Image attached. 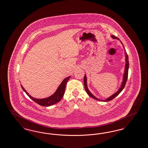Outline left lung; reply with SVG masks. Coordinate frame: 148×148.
I'll list each match as a JSON object with an SVG mask.
<instances>
[{"label":"left lung","mask_w":148,"mask_h":148,"mask_svg":"<svg viewBox=\"0 0 148 148\" xmlns=\"http://www.w3.org/2000/svg\"><path fill=\"white\" fill-rule=\"evenodd\" d=\"M111 37H112L113 38H114V39H117V40H119L118 38H117V37H116L115 36L113 35ZM122 44L123 45V43H122ZM123 47H124V46H123ZM124 49H125V48H124ZM125 63H126V64H125V71H124V76H123V82L122 83L121 86V88H119V89L118 90V91H117L115 94H114L112 95L111 96H110V97H108V99H107L106 100H101L100 99H97V97H96L95 96H94V95H92V94L90 92L89 89L88 88V86H87V80H86V75H85V76H84V87H85V90H86V91L87 94H88L90 97H91L92 98L94 99L95 100H97L107 102V101H109L112 100L114 98H115V97H116L117 96H118V95L119 94V93H121V92L123 90L124 86H125V85L126 82H127V79H128V69H129V60H128V55H127V54L126 53V52H125Z\"/></svg>","instance_id":"left-lung-1"}]
</instances>
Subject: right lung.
<instances>
[{
  "instance_id": "add662e5",
  "label": "right lung",
  "mask_w": 148,
  "mask_h": 148,
  "mask_svg": "<svg viewBox=\"0 0 148 148\" xmlns=\"http://www.w3.org/2000/svg\"><path fill=\"white\" fill-rule=\"evenodd\" d=\"M71 76L66 77L63 80V81L60 84L59 87L57 90V91L55 92V93L53 95L48 97L46 99H35L32 97L31 95H29L27 92L25 90L23 86L21 85V86L23 90L26 92V94L28 95V96L30 97L31 99H32L34 101H35L38 105H41L42 106H52L54 104L57 103V102H59L62 98L63 97V95L65 92V86L66 83L70 79Z\"/></svg>"
}]
</instances>
